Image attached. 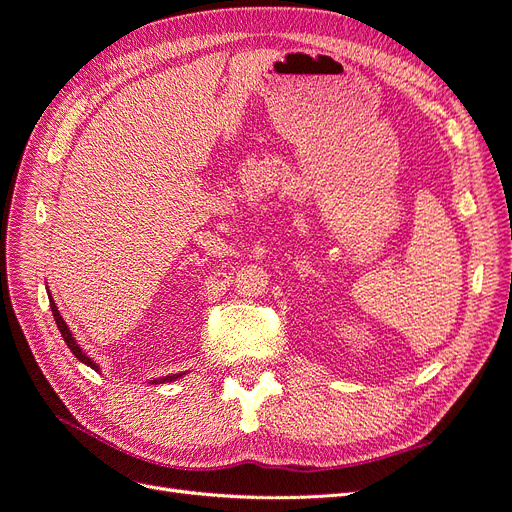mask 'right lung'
<instances>
[{
	"label": "right lung",
	"mask_w": 512,
	"mask_h": 512,
	"mask_svg": "<svg viewBox=\"0 0 512 512\" xmlns=\"http://www.w3.org/2000/svg\"><path fill=\"white\" fill-rule=\"evenodd\" d=\"M49 294H51V292H49ZM49 301H51V312H53V318H55V322H57V329H59L61 337H64V342L68 344V348L72 350V354H74L76 359H79L81 363H85L87 367H91L94 371H100V365H98L96 361H91L89 356L83 352V348L79 346V342H76V339H74L72 331L68 329L66 320L61 318V314H59V309H57V305H55L53 297H51ZM181 376H185V371H181V374H168V376H164V378H156V380H151V384H153V382H156V384H162V382H173V380H177V378H181Z\"/></svg>",
	"instance_id": "1"
}]
</instances>
